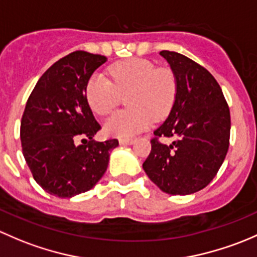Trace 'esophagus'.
Segmentation results:
<instances>
[{"mask_svg": "<svg viewBox=\"0 0 257 257\" xmlns=\"http://www.w3.org/2000/svg\"><path fill=\"white\" fill-rule=\"evenodd\" d=\"M118 142H120L121 146H126V145L135 144V142H136V140H134V139H121Z\"/></svg>", "mask_w": 257, "mask_h": 257, "instance_id": "1", "label": "esophagus"}]
</instances>
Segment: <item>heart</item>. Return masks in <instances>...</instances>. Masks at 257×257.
Segmentation results:
<instances>
[{
    "instance_id": "1",
    "label": "heart",
    "mask_w": 257,
    "mask_h": 257,
    "mask_svg": "<svg viewBox=\"0 0 257 257\" xmlns=\"http://www.w3.org/2000/svg\"><path fill=\"white\" fill-rule=\"evenodd\" d=\"M107 78L96 73L85 89L90 109L100 116L109 113L120 104L121 95H127L128 110L113 113L105 122V134L127 139L152 125L155 117L162 120L173 107L177 96V79L168 68H156L142 58L121 60L109 68Z\"/></svg>"
}]
</instances>
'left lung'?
<instances>
[{"mask_svg":"<svg viewBox=\"0 0 257 257\" xmlns=\"http://www.w3.org/2000/svg\"><path fill=\"white\" fill-rule=\"evenodd\" d=\"M177 79L167 120L153 134L142 167L161 190L187 195L213 181L229 148L230 111L220 85L204 67L183 54L162 50ZM160 137L174 138L165 145Z\"/></svg>","mask_w":257,"mask_h":257,"instance_id":"8db88e82","label":"left lung"}]
</instances>
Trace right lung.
Segmentation results:
<instances>
[{
	"mask_svg": "<svg viewBox=\"0 0 257 257\" xmlns=\"http://www.w3.org/2000/svg\"><path fill=\"white\" fill-rule=\"evenodd\" d=\"M106 57L76 50L39 78L21 120L25 160L37 183L49 194L70 198L88 192L109 165L116 139L92 140L101 128L85 96L90 76ZM85 137L76 147L75 140Z\"/></svg>",
	"mask_w": 257,
	"mask_h": 257,
	"instance_id": "right-lung-1",
	"label": "right lung"
}]
</instances>
